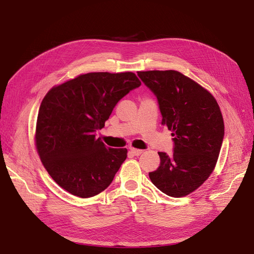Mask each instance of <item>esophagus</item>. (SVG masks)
Listing matches in <instances>:
<instances>
[{"instance_id": "obj_1", "label": "esophagus", "mask_w": 254, "mask_h": 254, "mask_svg": "<svg viewBox=\"0 0 254 254\" xmlns=\"http://www.w3.org/2000/svg\"><path fill=\"white\" fill-rule=\"evenodd\" d=\"M130 151H131L134 156H140V155H142L144 150H142V149H136V148L131 147V148H130Z\"/></svg>"}]
</instances>
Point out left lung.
<instances>
[{"label": "left lung", "mask_w": 254, "mask_h": 254, "mask_svg": "<svg viewBox=\"0 0 254 254\" xmlns=\"http://www.w3.org/2000/svg\"><path fill=\"white\" fill-rule=\"evenodd\" d=\"M137 76L156 95L162 125L174 136L173 155L158 152L161 163L149 178L168 196H187L216 165L225 135L219 106L209 91L178 71L137 72Z\"/></svg>", "instance_id": "obj_1"}]
</instances>
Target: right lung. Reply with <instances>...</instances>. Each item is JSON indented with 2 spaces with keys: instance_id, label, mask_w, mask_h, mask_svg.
<instances>
[{
  "instance_id": "right-lung-1",
  "label": "right lung",
  "mask_w": 254,
  "mask_h": 254,
  "mask_svg": "<svg viewBox=\"0 0 254 254\" xmlns=\"http://www.w3.org/2000/svg\"><path fill=\"white\" fill-rule=\"evenodd\" d=\"M140 86L131 72H97L79 75L48 92L38 113L36 147L59 187L89 198L110 186L127 149L110 148L95 134L120 99Z\"/></svg>"
}]
</instances>
